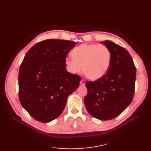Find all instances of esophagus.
<instances>
[{"label":"esophagus","instance_id":"obj_1","mask_svg":"<svg viewBox=\"0 0 151 151\" xmlns=\"http://www.w3.org/2000/svg\"><path fill=\"white\" fill-rule=\"evenodd\" d=\"M80 85L82 86H84L85 85V82L83 80H81V81H80Z\"/></svg>","mask_w":151,"mask_h":151}]
</instances>
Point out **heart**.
Masks as SVG:
<instances>
[{
	"label": "heart",
	"instance_id": "b5f03b06",
	"mask_svg": "<svg viewBox=\"0 0 151 151\" xmlns=\"http://www.w3.org/2000/svg\"><path fill=\"white\" fill-rule=\"evenodd\" d=\"M73 58H67L65 63L70 72L78 74L83 70L84 75L92 81L104 77L111 63L108 47L99 44H83L72 52Z\"/></svg>",
	"mask_w": 151,
	"mask_h": 151
}]
</instances>
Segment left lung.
Returning a JSON list of instances; mask_svg holds the SVG:
<instances>
[{
	"mask_svg": "<svg viewBox=\"0 0 151 151\" xmlns=\"http://www.w3.org/2000/svg\"><path fill=\"white\" fill-rule=\"evenodd\" d=\"M101 43L109 49L111 63L104 77L86 82L88 93L84 97V104L92 116L106 121L121 114L132 101L136 67L124 47L108 40Z\"/></svg>",
	"mask_w": 151,
	"mask_h": 151,
	"instance_id": "8db88e82",
	"label": "left lung"
}]
</instances>
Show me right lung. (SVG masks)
Masks as SVG:
<instances>
[{"label": "right lung", "mask_w": 151, "mask_h": 151, "mask_svg": "<svg viewBox=\"0 0 151 151\" xmlns=\"http://www.w3.org/2000/svg\"><path fill=\"white\" fill-rule=\"evenodd\" d=\"M76 43L47 39L34 45L25 55L18 75L19 100L35 120L49 122L58 117L81 77L66 70L65 59Z\"/></svg>", "instance_id": "1"}]
</instances>
